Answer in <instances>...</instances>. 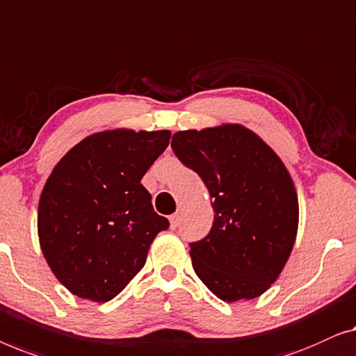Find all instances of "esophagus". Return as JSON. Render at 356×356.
Wrapping results in <instances>:
<instances>
[{
  "label": "esophagus",
  "instance_id": "obj_1",
  "mask_svg": "<svg viewBox=\"0 0 356 356\" xmlns=\"http://www.w3.org/2000/svg\"><path fill=\"white\" fill-rule=\"evenodd\" d=\"M169 221H171V229H176L179 224H180V214L179 213L172 214V216L169 218Z\"/></svg>",
  "mask_w": 356,
  "mask_h": 356
}]
</instances>
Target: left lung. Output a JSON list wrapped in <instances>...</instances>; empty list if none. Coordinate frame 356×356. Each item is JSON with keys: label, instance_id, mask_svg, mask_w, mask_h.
<instances>
[{"label": "left lung", "instance_id": "left-lung-1", "mask_svg": "<svg viewBox=\"0 0 356 356\" xmlns=\"http://www.w3.org/2000/svg\"><path fill=\"white\" fill-rule=\"evenodd\" d=\"M171 147L213 198L211 230L190 243L195 273L224 302L259 297L279 277L297 237L298 198L287 168L240 124L180 130Z\"/></svg>", "mask_w": 356, "mask_h": 356}]
</instances>
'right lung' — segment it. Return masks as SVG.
Here are the masks:
<instances>
[{
    "mask_svg": "<svg viewBox=\"0 0 356 356\" xmlns=\"http://www.w3.org/2000/svg\"><path fill=\"white\" fill-rule=\"evenodd\" d=\"M169 138V130H104L54 166L40 197L38 237L69 292L109 302L145 266L149 245L169 221L154 213L140 180Z\"/></svg>",
    "mask_w": 356,
    "mask_h": 356,
    "instance_id": "add662e5",
    "label": "right lung"
}]
</instances>
